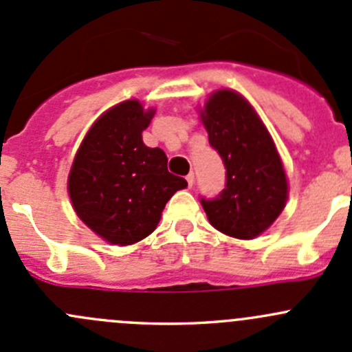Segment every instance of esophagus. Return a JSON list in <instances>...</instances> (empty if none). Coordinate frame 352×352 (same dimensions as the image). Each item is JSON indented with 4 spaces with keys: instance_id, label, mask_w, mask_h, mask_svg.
Masks as SVG:
<instances>
[{
    "instance_id": "esophagus-1",
    "label": "esophagus",
    "mask_w": 352,
    "mask_h": 352,
    "mask_svg": "<svg viewBox=\"0 0 352 352\" xmlns=\"http://www.w3.org/2000/svg\"><path fill=\"white\" fill-rule=\"evenodd\" d=\"M186 180H187V184H189V187H192V186H194V173L190 172L189 175L186 177Z\"/></svg>"
}]
</instances>
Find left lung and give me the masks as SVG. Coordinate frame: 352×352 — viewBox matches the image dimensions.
Wrapping results in <instances>:
<instances>
[{
    "label": "left lung",
    "mask_w": 352,
    "mask_h": 352,
    "mask_svg": "<svg viewBox=\"0 0 352 352\" xmlns=\"http://www.w3.org/2000/svg\"><path fill=\"white\" fill-rule=\"evenodd\" d=\"M201 119L209 144L221 156L226 186L218 197L201 199L218 232L252 240L276 221L287 201V180L271 134L254 107L233 90H218Z\"/></svg>",
    "instance_id": "left-lung-1"
}]
</instances>
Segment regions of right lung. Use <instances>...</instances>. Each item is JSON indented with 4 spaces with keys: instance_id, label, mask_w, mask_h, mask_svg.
<instances>
[{
    "instance_id": "add662e5",
    "label": "right lung",
    "mask_w": 352,
    "mask_h": 352,
    "mask_svg": "<svg viewBox=\"0 0 352 352\" xmlns=\"http://www.w3.org/2000/svg\"><path fill=\"white\" fill-rule=\"evenodd\" d=\"M153 109L120 102L102 113L74 156L67 192L81 221L105 242L133 245L155 232L168 199L187 182L166 168V155L141 133Z\"/></svg>"
}]
</instances>
